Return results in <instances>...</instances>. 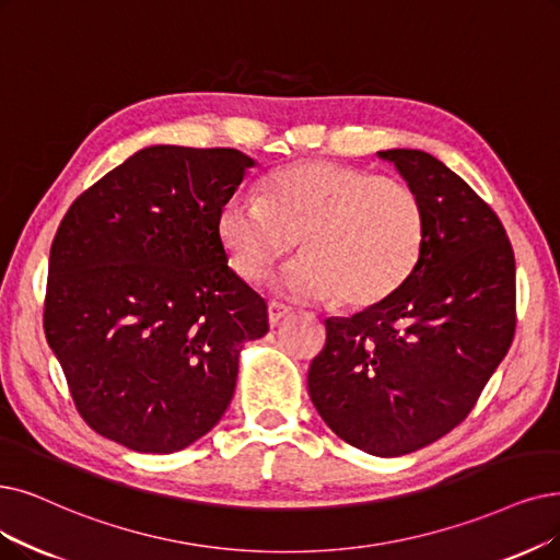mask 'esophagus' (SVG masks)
Here are the masks:
<instances>
[{
    "label": "esophagus",
    "mask_w": 560,
    "mask_h": 560,
    "mask_svg": "<svg viewBox=\"0 0 560 560\" xmlns=\"http://www.w3.org/2000/svg\"><path fill=\"white\" fill-rule=\"evenodd\" d=\"M289 312H292V307H289V305H284L280 301H271V303H268V324L278 326L289 315Z\"/></svg>",
    "instance_id": "esophagus-1"
}]
</instances>
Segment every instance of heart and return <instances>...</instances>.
<instances>
[{
	"label": "heart",
	"mask_w": 560,
	"mask_h": 560,
	"mask_svg": "<svg viewBox=\"0 0 560 560\" xmlns=\"http://www.w3.org/2000/svg\"><path fill=\"white\" fill-rule=\"evenodd\" d=\"M215 232L230 266L264 278L301 245L276 287L301 301L365 310L382 305L416 271L424 245V207L411 184L370 170L312 161L273 172L261 199L232 195Z\"/></svg>",
	"instance_id": "obj_1"
}]
</instances>
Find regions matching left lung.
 I'll use <instances>...</instances> for the list:
<instances>
[{"label":"left lung","mask_w":560,"mask_h":560,"mask_svg":"<svg viewBox=\"0 0 560 560\" xmlns=\"http://www.w3.org/2000/svg\"><path fill=\"white\" fill-rule=\"evenodd\" d=\"M376 155L422 199V255L388 301L326 319L307 390L342 441L399 457L455 430L508 353L517 324L514 253L499 215L432 153Z\"/></svg>","instance_id":"obj_1"}]
</instances>
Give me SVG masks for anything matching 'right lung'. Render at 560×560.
<instances>
[{"label":"right lung","instance_id":"obj_1","mask_svg":"<svg viewBox=\"0 0 560 560\" xmlns=\"http://www.w3.org/2000/svg\"><path fill=\"white\" fill-rule=\"evenodd\" d=\"M255 161L155 144L66 211L50 248L43 328L89 428L170 455L228 411L264 299L228 264L215 222Z\"/></svg>","mask_w":560,"mask_h":560}]
</instances>
